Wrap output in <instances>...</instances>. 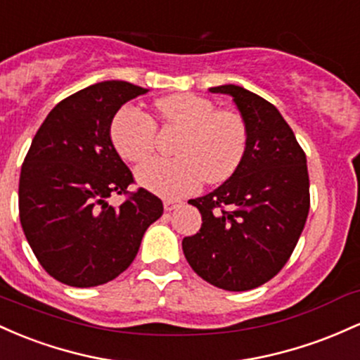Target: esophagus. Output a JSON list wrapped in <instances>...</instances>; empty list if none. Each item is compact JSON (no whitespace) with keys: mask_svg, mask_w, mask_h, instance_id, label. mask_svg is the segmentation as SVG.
<instances>
[{"mask_svg":"<svg viewBox=\"0 0 360 360\" xmlns=\"http://www.w3.org/2000/svg\"><path fill=\"white\" fill-rule=\"evenodd\" d=\"M184 202L179 199H165L163 205H165V211H173V209H179Z\"/></svg>","mask_w":360,"mask_h":360,"instance_id":"obj_1","label":"esophagus"}]
</instances>
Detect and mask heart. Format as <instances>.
Returning a JSON list of instances; mask_svg holds the SVG:
<instances>
[{"label": "heart", "mask_w": 360, "mask_h": 360, "mask_svg": "<svg viewBox=\"0 0 360 360\" xmlns=\"http://www.w3.org/2000/svg\"><path fill=\"white\" fill-rule=\"evenodd\" d=\"M161 124L179 129L175 158H156L141 165L136 179L143 187L165 197L195 191L202 180L221 184L243 163L248 148L245 120L229 110H217L211 100L184 93L156 102ZM112 143L120 156L141 163L156 146V124L141 108L126 105L110 124Z\"/></svg>", "instance_id": "b5f03b06"}]
</instances>
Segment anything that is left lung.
<instances>
[{
    "label": "left lung",
    "instance_id": "obj_1",
    "mask_svg": "<svg viewBox=\"0 0 360 360\" xmlns=\"http://www.w3.org/2000/svg\"><path fill=\"white\" fill-rule=\"evenodd\" d=\"M233 96L248 131L241 167L221 187L191 199L202 216L199 233L181 248L193 272L224 290H250L281 272L309 212L306 155L281 112L236 86L209 88Z\"/></svg>",
    "mask_w": 360,
    "mask_h": 360
}]
</instances>
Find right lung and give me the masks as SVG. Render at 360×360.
<instances>
[{
  "instance_id": "right-lung-1",
  "label": "right lung",
  "mask_w": 360,
  "mask_h": 360,
  "mask_svg": "<svg viewBox=\"0 0 360 360\" xmlns=\"http://www.w3.org/2000/svg\"><path fill=\"white\" fill-rule=\"evenodd\" d=\"M148 91L115 79L76 91L49 112L23 160L20 223L39 264L63 284L114 281L163 214V202L146 188L129 193L119 208L108 204L134 181L110 139L112 119Z\"/></svg>"
}]
</instances>
